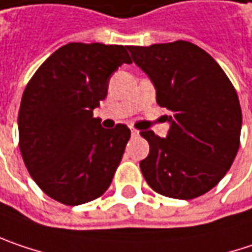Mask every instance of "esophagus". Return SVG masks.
Instances as JSON below:
<instances>
[{
	"mask_svg": "<svg viewBox=\"0 0 252 252\" xmlns=\"http://www.w3.org/2000/svg\"><path fill=\"white\" fill-rule=\"evenodd\" d=\"M130 132H132V136H137V135H139V130H136V129H133V127L130 129Z\"/></svg>",
	"mask_w": 252,
	"mask_h": 252,
	"instance_id": "34e87169",
	"label": "esophagus"
}]
</instances>
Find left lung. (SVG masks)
<instances>
[{"label":"left lung","instance_id":"obj_1","mask_svg":"<svg viewBox=\"0 0 252 252\" xmlns=\"http://www.w3.org/2000/svg\"><path fill=\"white\" fill-rule=\"evenodd\" d=\"M127 50L155 86L158 104L171 112L166 137L140 133L151 148L140 162L148 185L175 199L207 193L240 148L243 115L234 86L207 51L189 41Z\"/></svg>","mask_w":252,"mask_h":252}]
</instances>
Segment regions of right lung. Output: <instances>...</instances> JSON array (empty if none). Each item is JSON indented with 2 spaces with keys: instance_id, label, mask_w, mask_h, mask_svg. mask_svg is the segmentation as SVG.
<instances>
[{
  "instance_id": "1",
  "label": "right lung",
  "mask_w": 252,
  "mask_h": 252,
  "mask_svg": "<svg viewBox=\"0 0 252 252\" xmlns=\"http://www.w3.org/2000/svg\"><path fill=\"white\" fill-rule=\"evenodd\" d=\"M123 63H132L123 45L70 43L40 65L24 90L18 113L24 163L41 190L64 205L103 195L122 160L129 127L104 129L93 110Z\"/></svg>"
}]
</instances>
